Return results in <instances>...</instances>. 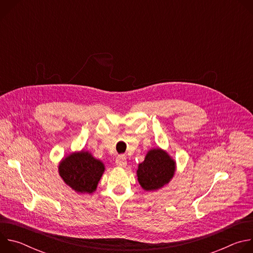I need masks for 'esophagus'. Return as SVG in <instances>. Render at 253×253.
<instances>
[{"mask_svg": "<svg viewBox=\"0 0 253 253\" xmlns=\"http://www.w3.org/2000/svg\"><path fill=\"white\" fill-rule=\"evenodd\" d=\"M116 165L121 168H125L127 166V160L124 155H120L116 158Z\"/></svg>", "mask_w": 253, "mask_h": 253, "instance_id": "34e87169", "label": "esophagus"}]
</instances>
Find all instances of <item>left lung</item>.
<instances>
[{
  "label": "left lung",
  "instance_id": "8db88e82",
  "mask_svg": "<svg viewBox=\"0 0 253 253\" xmlns=\"http://www.w3.org/2000/svg\"><path fill=\"white\" fill-rule=\"evenodd\" d=\"M175 170V160L165 150L153 148L138 165L137 179L145 191H156L171 181Z\"/></svg>",
  "mask_w": 253,
  "mask_h": 253
}]
</instances>
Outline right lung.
Returning <instances> with one entry per match:
<instances>
[{"label": "right lung", "mask_w": 253, "mask_h": 253, "mask_svg": "<svg viewBox=\"0 0 253 253\" xmlns=\"http://www.w3.org/2000/svg\"><path fill=\"white\" fill-rule=\"evenodd\" d=\"M63 181L77 193H93L105 171V165L89 151L73 152L63 158L58 166Z\"/></svg>", "instance_id": "add662e5"}]
</instances>
